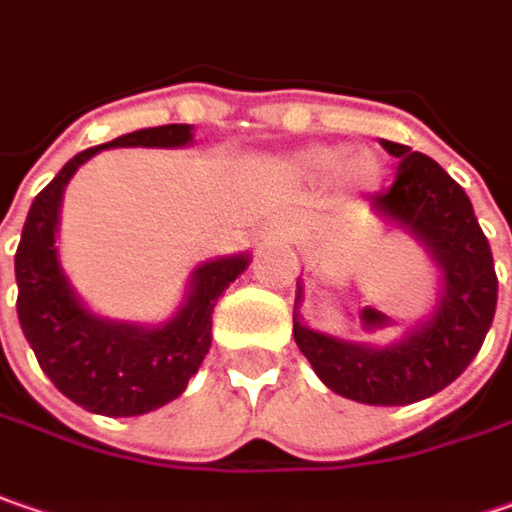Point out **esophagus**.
<instances>
[{
	"label": "esophagus",
	"instance_id": "esophagus-1",
	"mask_svg": "<svg viewBox=\"0 0 512 512\" xmlns=\"http://www.w3.org/2000/svg\"><path fill=\"white\" fill-rule=\"evenodd\" d=\"M286 226H289L286 220H275V223H272V229H275V232H286Z\"/></svg>",
	"mask_w": 512,
	"mask_h": 512
}]
</instances>
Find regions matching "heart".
Segmentation results:
<instances>
[{"instance_id":"b5f03b06","label":"heart","mask_w":512,"mask_h":512,"mask_svg":"<svg viewBox=\"0 0 512 512\" xmlns=\"http://www.w3.org/2000/svg\"><path fill=\"white\" fill-rule=\"evenodd\" d=\"M298 166L309 174H335L341 171V177L346 180V186L361 191H375L384 180V166L372 151H349L346 154L344 145H312L303 148L298 154Z\"/></svg>"}]
</instances>
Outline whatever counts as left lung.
<instances>
[{
  "mask_svg": "<svg viewBox=\"0 0 512 512\" xmlns=\"http://www.w3.org/2000/svg\"><path fill=\"white\" fill-rule=\"evenodd\" d=\"M381 145L398 157V174L387 194L369 197V212L404 229L427 252L438 272L433 309L384 344L346 341L300 318L298 278L292 335L332 392L372 407H404L453 384L476 358L496 315L499 280L464 189L433 157L389 140Z\"/></svg>",
  "mask_w": 512,
  "mask_h": 512,
  "instance_id": "1",
  "label": "left lung"
}]
</instances>
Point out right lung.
<instances>
[{
  "label": "right lung",
  "mask_w": 512,
  "mask_h": 512,
  "mask_svg": "<svg viewBox=\"0 0 512 512\" xmlns=\"http://www.w3.org/2000/svg\"><path fill=\"white\" fill-rule=\"evenodd\" d=\"M194 125H157L94 145L68 160L36 194L16 249V312L42 372L82 410L128 418L166 407L189 387L212 346V312L217 298L240 278L252 255L214 257L186 280L177 312L160 323L117 321L94 312L59 263L62 194L79 166L105 148H186Z\"/></svg>",
  "instance_id": "add662e5"
}]
</instances>
